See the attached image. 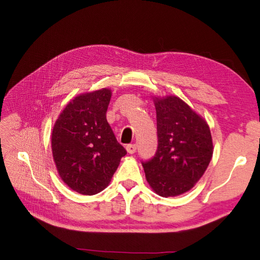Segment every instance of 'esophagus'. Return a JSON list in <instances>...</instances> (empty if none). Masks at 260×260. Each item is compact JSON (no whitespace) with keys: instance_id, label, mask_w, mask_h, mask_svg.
<instances>
[{"instance_id":"obj_1","label":"esophagus","mask_w":260,"mask_h":260,"mask_svg":"<svg viewBox=\"0 0 260 260\" xmlns=\"http://www.w3.org/2000/svg\"><path fill=\"white\" fill-rule=\"evenodd\" d=\"M126 150L129 154H134L136 152V145L135 144H129L126 146Z\"/></svg>"}]
</instances>
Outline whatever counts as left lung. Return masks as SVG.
I'll return each instance as SVG.
<instances>
[{
	"instance_id": "obj_1",
	"label": "left lung",
	"mask_w": 260,
	"mask_h": 260,
	"mask_svg": "<svg viewBox=\"0 0 260 260\" xmlns=\"http://www.w3.org/2000/svg\"><path fill=\"white\" fill-rule=\"evenodd\" d=\"M157 151L142 163L145 178L159 197H178L202 178L213 154L210 127L202 116L174 95L153 96Z\"/></svg>"
}]
</instances>
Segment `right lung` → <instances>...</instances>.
Here are the masks:
<instances>
[{
    "mask_svg": "<svg viewBox=\"0 0 260 260\" xmlns=\"http://www.w3.org/2000/svg\"><path fill=\"white\" fill-rule=\"evenodd\" d=\"M109 88L76 96L53 125L51 150L61 180L84 196L106 189L126 150L106 119Z\"/></svg>",
    "mask_w": 260,
    "mask_h": 260,
    "instance_id": "1",
    "label": "right lung"
}]
</instances>
